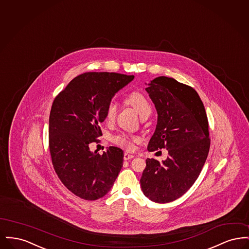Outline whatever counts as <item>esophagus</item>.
Wrapping results in <instances>:
<instances>
[{
  "instance_id": "1",
  "label": "esophagus",
  "mask_w": 249,
  "mask_h": 249,
  "mask_svg": "<svg viewBox=\"0 0 249 249\" xmlns=\"http://www.w3.org/2000/svg\"><path fill=\"white\" fill-rule=\"evenodd\" d=\"M134 156L133 155L129 154V153H124V160H130L131 159H133Z\"/></svg>"
}]
</instances>
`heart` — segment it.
Segmentation results:
<instances>
[{"mask_svg":"<svg viewBox=\"0 0 249 249\" xmlns=\"http://www.w3.org/2000/svg\"><path fill=\"white\" fill-rule=\"evenodd\" d=\"M124 102L127 105H130L133 107L139 115L142 117L143 115L151 112V105L145 95L142 93L141 91L134 90L131 91L129 94L126 95L124 98ZM118 113V107L115 103H110L107 106L106 109V120L107 122H113ZM113 142L119 146L127 149V150H132L134 148V143L138 141V138L136 136L127 134V133H119L112 138Z\"/></svg>","mask_w":249,"mask_h":249,"instance_id":"obj_1","label":"heart"}]
</instances>
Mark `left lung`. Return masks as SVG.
Masks as SVG:
<instances>
[{
    "label": "left lung",
    "instance_id": "left-lung-1",
    "mask_svg": "<svg viewBox=\"0 0 249 249\" xmlns=\"http://www.w3.org/2000/svg\"><path fill=\"white\" fill-rule=\"evenodd\" d=\"M158 112V123L147 150L167 148L162 162L147 159L140 179L151 201H175L190 190L205 163L210 148L208 119L197 91L167 76L155 78L145 89Z\"/></svg>",
    "mask_w": 249,
    "mask_h": 249
}]
</instances>
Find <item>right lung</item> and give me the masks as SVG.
Segmentation results:
<instances>
[{
    "mask_svg": "<svg viewBox=\"0 0 249 249\" xmlns=\"http://www.w3.org/2000/svg\"><path fill=\"white\" fill-rule=\"evenodd\" d=\"M134 75L89 71L77 75L54 99L48 143L62 184L77 197L95 201L112 189L123 165V151L109 146L100 155L89 144L103 135L101 123L113 96Z\"/></svg>",
    "mask_w": 249,
    "mask_h": 249,
    "instance_id": "1",
    "label": "right lung"
}]
</instances>
